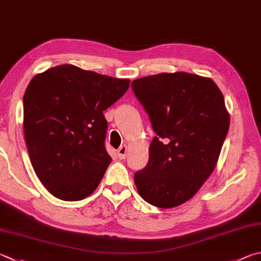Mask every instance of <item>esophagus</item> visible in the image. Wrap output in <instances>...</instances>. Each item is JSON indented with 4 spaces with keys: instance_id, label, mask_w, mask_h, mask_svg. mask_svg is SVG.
<instances>
[{
    "instance_id": "1",
    "label": "esophagus",
    "mask_w": 261,
    "mask_h": 261,
    "mask_svg": "<svg viewBox=\"0 0 261 261\" xmlns=\"http://www.w3.org/2000/svg\"><path fill=\"white\" fill-rule=\"evenodd\" d=\"M117 155H118V159L120 160H124L127 155V147L124 146H121L120 148L117 150Z\"/></svg>"
}]
</instances>
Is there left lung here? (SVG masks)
Here are the masks:
<instances>
[{
	"mask_svg": "<svg viewBox=\"0 0 261 261\" xmlns=\"http://www.w3.org/2000/svg\"><path fill=\"white\" fill-rule=\"evenodd\" d=\"M156 136L149 160L135 173L139 195L169 209L192 198L216 168L229 129V114L211 79L185 72L132 81Z\"/></svg>",
	"mask_w": 261,
	"mask_h": 261,
	"instance_id": "1",
	"label": "left lung"
}]
</instances>
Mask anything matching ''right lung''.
<instances>
[{"mask_svg": "<svg viewBox=\"0 0 261 261\" xmlns=\"http://www.w3.org/2000/svg\"><path fill=\"white\" fill-rule=\"evenodd\" d=\"M114 79L73 65L37 74L23 94V134L30 159L43 186L64 201L94 192L112 158L103 111L129 88Z\"/></svg>", "mask_w": 261, "mask_h": 261, "instance_id": "obj_1", "label": "right lung"}]
</instances>
